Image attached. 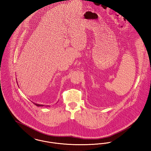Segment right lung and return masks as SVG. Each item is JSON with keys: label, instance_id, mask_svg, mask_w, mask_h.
<instances>
[{"label": "right lung", "instance_id": "1", "mask_svg": "<svg viewBox=\"0 0 151 151\" xmlns=\"http://www.w3.org/2000/svg\"><path fill=\"white\" fill-rule=\"evenodd\" d=\"M17 84H18V82H17ZM19 87V86H18ZM34 104L36 106H45V105H43V104H37V103H34Z\"/></svg>", "mask_w": 151, "mask_h": 151}]
</instances>
